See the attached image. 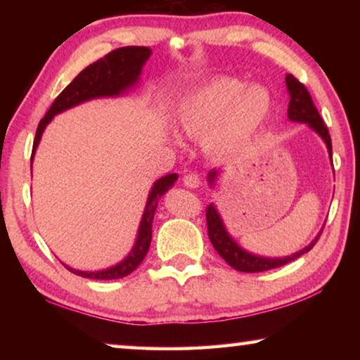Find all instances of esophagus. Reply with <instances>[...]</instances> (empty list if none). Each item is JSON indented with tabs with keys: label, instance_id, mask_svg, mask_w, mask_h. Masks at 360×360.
Wrapping results in <instances>:
<instances>
[{
	"label": "esophagus",
	"instance_id": "1",
	"mask_svg": "<svg viewBox=\"0 0 360 360\" xmlns=\"http://www.w3.org/2000/svg\"><path fill=\"white\" fill-rule=\"evenodd\" d=\"M182 181H184V186L188 188H197L200 186V176L195 173H187Z\"/></svg>",
	"mask_w": 360,
	"mask_h": 360
}]
</instances>
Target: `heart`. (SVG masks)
Here are the masks:
<instances>
[{"mask_svg":"<svg viewBox=\"0 0 360 360\" xmlns=\"http://www.w3.org/2000/svg\"><path fill=\"white\" fill-rule=\"evenodd\" d=\"M271 96L265 87L221 76L182 98L178 124L188 136H208V146L222 155L240 152L268 117Z\"/></svg>","mask_w":360,"mask_h":360,"instance_id":"heart-1","label":"heart"}]
</instances>
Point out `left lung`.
<instances>
[{
    "label": "left lung",
    "mask_w": 360,
    "mask_h": 360,
    "mask_svg": "<svg viewBox=\"0 0 360 360\" xmlns=\"http://www.w3.org/2000/svg\"><path fill=\"white\" fill-rule=\"evenodd\" d=\"M285 85H288L289 92V108H288V117L290 122H298V124H307L309 129L318 133L322 138V141L326 143L328 157L332 160V139L328 135V130L324 124V120L321 119L318 109L313 105L311 95L308 94L307 87L302 82H298L292 75H285ZM219 176V169H211L208 173V184L210 187L216 186ZM206 224H208V235L212 243V246L217 251V254L227 262L230 266H233L235 270L245 271V273H257V271H266L271 268L283 266L289 262L295 260L300 255L307 254L309 249L318 243L321 231L318 236L309 243L308 246H304L300 251H297L285 257H264V255H257L243 249L238 243L233 240V236L229 233L227 227L222 221L221 214L216 208L214 203H211L206 208Z\"/></svg>",
    "instance_id": "8db88e82"
}]
</instances>
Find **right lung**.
Here are the masks:
<instances>
[{
  "label": "right lung",
  "mask_w": 360,
  "mask_h": 360,
  "mask_svg": "<svg viewBox=\"0 0 360 360\" xmlns=\"http://www.w3.org/2000/svg\"><path fill=\"white\" fill-rule=\"evenodd\" d=\"M152 51L149 47L141 46H129L120 47L115 51L109 52L95 63L89 65L87 68L82 70L79 75L72 79V82L66 87L62 94H60L52 106L49 108L44 119H41L38 130H36L34 143H33V152H32V162L34 157V152L38 149V144L41 141L42 133H44L46 127L51 124V120L56 117L57 114L71 109L81 103L96 100V98H115V96L125 95L129 90L136 87L139 82V76H141L143 66L148 62ZM178 179V174L172 173L163 176V178L157 179L154 186L150 187L148 202H146V208L143 212L141 222H139L138 235L133 245L131 251L124 260L115 264L105 270L96 271H84L76 270L66 264H63L71 273L77 276L89 278V279H120L129 276L141 264L146 254L149 251L150 240H152V221H154V214L158 205V200L162 195H165L169 188Z\"/></svg>",
  "instance_id": "add662e5"
}]
</instances>
